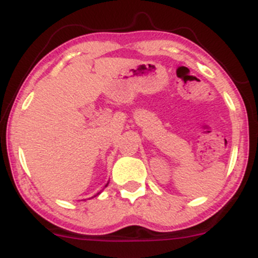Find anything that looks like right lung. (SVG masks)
Here are the masks:
<instances>
[{
  "label": "right lung",
  "mask_w": 258,
  "mask_h": 258,
  "mask_svg": "<svg viewBox=\"0 0 258 258\" xmlns=\"http://www.w3.org/2000/svg\"><path fill=\"white\" fill-rule=\"evenodd\" d=\"M106 186H107V184H106Z\"/></svg>",
  "instance_id": "add662e5"
}]
</instances>
